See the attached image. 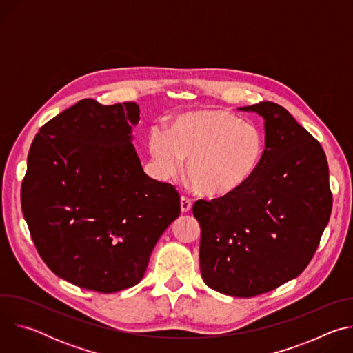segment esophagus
<instances>
[{
  "mask_svg": "<svg viewBox=\"0 0 353 353\" xmlns=\"http://www.w3.org/2000/svg\"><path fill=\"white\" fill-rule=\"evenodd\" d=\"M191 207H192V204H191V201L187 198V196H181L180 198V208H181V212H190L191 211Z\"/></svg>",
  "mask_w": 353,
  "mask_h": 353,
  "instance_id": "1",
  "label": "esophagus"
}]
</instances>
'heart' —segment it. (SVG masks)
<instances>
[{
	"instance_id": "obj_1",
	"label": "heart",
	"mask_w": 353,
	"mask_h": 353,
	"mask_svg": "<svg viewBox=\"0 0 353 353\" xmlns=\"http://www.w3.org/2000/svg\"><path fill=\"white\" fill-rule=\"evenodd\" d=\"M149 152L163 177H177L188 162V180L201 194L228 198L256 177L265 142L254 124L222 109H208L181 114L168 135L154 131Z\"/></svg>"
}]
</instances>
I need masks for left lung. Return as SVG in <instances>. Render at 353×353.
Returning a JSON list of instances; mask_svg holds the SVG:
<instances>
[{"mask_svg": "<svg viewBox=\"0 0 353 353\" xmlns=\"http://www.w3.org/2000/svg\"><path fill=\"white\" fill-rule=\"evenodd\" d=\"M264 119L265 152L256 177L228 198L199 199V267L214 290L236 297L299 276L328 225L332 194L317 139L272 102L239 108Z\"/></svg>", "mask_w": 353, "mask_h": 353, "instance_id": "left-lung-1", "label": "left lung"}]
</instances>
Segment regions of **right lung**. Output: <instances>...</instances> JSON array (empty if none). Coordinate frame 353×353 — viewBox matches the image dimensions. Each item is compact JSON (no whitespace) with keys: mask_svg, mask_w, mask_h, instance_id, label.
I'll use <instances>...</instances> for the list:
<instances>
[{"mask_svg":"<svg viewBox=\"0 0 353 353\" xmlns=\"http://www.w3.org/2000/svg\"><path fill=\"white\" fill-rule=\"evenodd\" d=\"M134 102L82 99L36 134L22 181L23 218L57 276L113 293L137 285L180 215L172 184L150 179L132 145Z\"/></svg>","mask_w":353,"mask_h":353,"instance_id":"1","label":"right lung"}]
</instances>
